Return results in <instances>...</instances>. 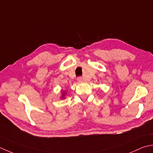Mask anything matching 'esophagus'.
Here are the masks:
<instances>
[{
    "label": "esophagus",
    "instance_id": "obj_1",
    "mask_svg": "<svg viewBox=\"0 0 153 153\" xmlns=\"http://www.w3.org/2000/svg\"><path fill=\"white\" fill-rule=\"evenodd\" d=\"M77 81H78V82H82V81H83V79H82V77H79V78H78V79H77Z\"/></svg>",
    "mask_w": 153,
    "mask_h": 153
}]
</instances>
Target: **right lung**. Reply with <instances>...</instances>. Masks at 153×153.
<instances>
[{
  "mask_svg": "<svg viewBox=\"0 0 153 153\" xmlns=\"http://www.w3.org/2000/svg\"><path fill=\"white\" fill-rule=\"evenodd\" d=\"M66 92L63 91L61 93V99H65V95H66Z\"/></svg>",
  "mask_w": 153,
  "mask_h": 153,
  "instance_id": "add662e5",
  "label": "right lung"
}]
</instances>
